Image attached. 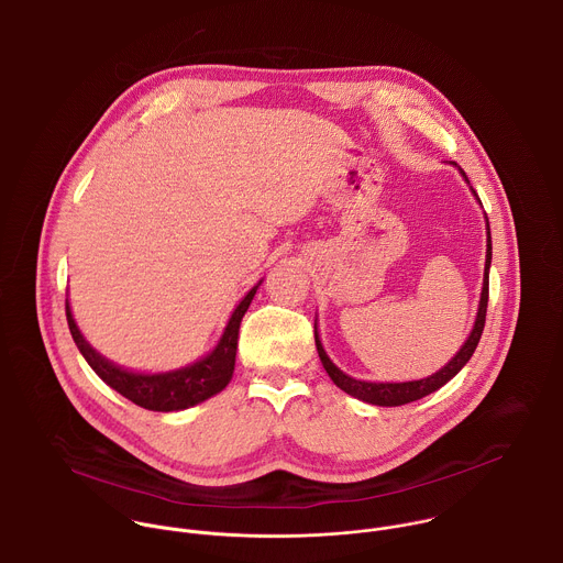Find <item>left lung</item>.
<instances>
[{"instance_id": "8db88e82", "label": "left lung", "mask_w": 563, "mask_h": 563, "mask_svg": "<svg viewBox=\"0 0 563 563\" xmlns=\"http://www.w3.org/2000/svg\"><path fill=\"white\" fill-rule=\"evenodd\" d=\"M461 172V169H459ZM461 176L465 178V174L461 172ZM467 180V178H465ZM476 196V194H474ZM478 200V196H476ZM481 202V200H478ZM490 263H493V240H490V224H488V252H486V269H484V287H481V300H478V311H476V320L474 328L467 336V341L461 345V350L454 354V358L443 365L439 372H434L428 378L421 380H406V383H369V380H358L347 376L345 372H341L328 356V352L323 350V343L318 339V332H313L316 339V350L320 356V363H323L325 372L330 374V378L350 396L365 400V404L372 406H383V408H396V406H406L412 404V400H419L432 391H437L439 387H443L452 376H456L461 372V367L470 361V356L474 354L481 334H484V325H486V309H488V285H490Z\"/></svg>"}]
</instances>
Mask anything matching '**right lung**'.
<instances>
[{
  "label": "right lung",
  "mask_w": 563,
  "mask_h": 563,
  "mask_svg": "<svg viewBox=\"0 0 563 563\" xmlns=\"http://www.w3.org/2000/svg\"><path fill=\"white\" fill-rule=\"evenodd\" d=\"M258 285L252 287L250 294L240 300V305L233 309L229 323L211 354H207L205 358H200L187 367H180L174 372H163V374L129 372V369L111 363L102 354H98L87 343L82 332L77 330L68 300H66V320H68V330H70V336H73L77 350L82 352L87 363L93 367V372L107 385H111L115 391H120L124 398L133 400L135 406L144 408V410L176 412V410H187L191 406L202 404V400L222 391L227 387V383L231 380L233 365H235L240 320H243L245 311L250 309V302L254 300Z\"/></svg>",
  "instance_id": "right-lung-1"
}]
</instances>
